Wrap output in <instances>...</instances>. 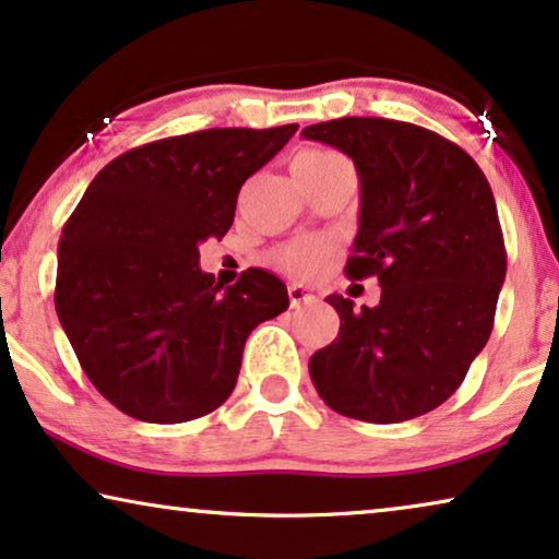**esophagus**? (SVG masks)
Masks as SVG:
<instances>
[{"mask_svg":"<svg viewBox=\"0 0 559 559\" xmlns=\"http://www.w3.org/2000/svg\"><path fill=\"white\" fill-rule=\"evenodd\" d=\"M288 301H292V307H301V304H314V294H309L307 288L299 286V284H292L288 286Z\"/></svg>","mask_w":559,"mask_h":559,"instance_id":"34e87169","label":"esophagus"}]
</instances>
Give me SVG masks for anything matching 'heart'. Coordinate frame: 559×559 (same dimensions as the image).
Masks as SVG:
<instances>
[{"instance_id": "1", "label": "heart", "mask_w": 559, "mask_h": 559, "mask_svg": "<svg viewBox=\"0 0 559 559\" xmlns=\"http://www.w3.org/2000/svg\"><path fill=\"white\" fill-rule=\"evenodd\" d=\"M350 167L341 154L324 152V150H307L296 154L292 169L301 175H328L335 173V169ZM330 260V247L320 242V239H296V242L281 247L275 252V265H281L284 271L301 275V278H309V275H317L328 265Z\"/></svg>"}]
</instances>
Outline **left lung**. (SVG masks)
I'll return each mask as SVG.
<instances>
[{
    "label": "left lung",
    "instance_id": "8db88e82",
    "mask_svg": "<svg viewBox=\"0 0 559 559\" xmlns=\"http://www.w3.org/2000/svg\"><path fill=\"white\" fill-rule=\"evenodd\" d=\"M348 154L361 216L348 278H377V307L330 294L341 330L309 358L314 390L366 423L447 402L492 332L506 247L490 182L462 146L420 126L337 118L301 131Z\"/></svg>",
    "mask_w": 559,
    "mask_h": 559
}]
</instances>
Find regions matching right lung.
<instances>
[{
    "instance_id": "add662e5",
    "label": "right lung",
    "mask_w": 559,
    "mask_h": 559,
    "mask_svg": "<svg viewBox=\"0 0 559 559\" xmlns=\"http://www.w3.org/2000/svg\"><path fill=\"white\" fill-rule=\"evenodd\" d=\"M299 126L209 129L105 165L59 239L56 314L95 390L144 423H186L229 397L245 341L288 309L284 281L247 267L222 288L198 245L235 222L242 182Z\"/></svg>"
}]
</instances>
